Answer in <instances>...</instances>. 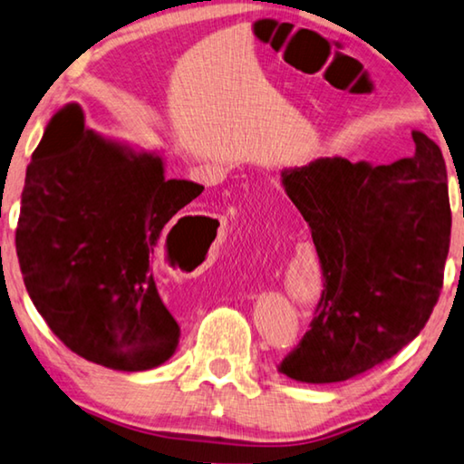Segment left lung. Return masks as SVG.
Instances as JSON below:
<instances>
[{
	"mask_svg": "<svg viewBox=\"0 0 464 464\" xmlns=\"http://www.w3.org/2000/svg\"><path fill=\"white\" fill-rule=\"evenodd\" d=\"M413 142V157L391 165L333 157L281 173L324 276L310 330L278 367L286 378L333 384L359 376L396 355L430 320L452 217L442 150L419 130Z\"/></svg>",
	"mask_w": 464,
	"mask_h": 464,
	"instance_id": "1",
	"label": "left lung"
}]
</instances>
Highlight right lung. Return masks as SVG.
Listing matches in <instances>:
<instances>
[{
  "label": "right lung",
  "instance_id": "right-lung-1",
  "mask_svg": "<svg viewBox=\"0 0 464 464\" xmlns=\"http://www.w3.org/2000/svg\"><path fill=\"white\" fill-rule=\"evenodd\" d=\"M202 189L167 179L159 150L86 128L78 102L51 117L26 169L16 252L36 312L65 347L117 372L173 355L179 326L159 297L152 254Z\"/></svg>",
  "mask_w": 464,
  "mask_h": 464
}]
</instances>
